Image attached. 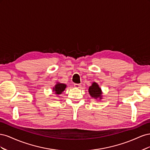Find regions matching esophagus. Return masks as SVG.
<instances>
[{
	"label": "esophagus",
	"instance_id": "34e87169",
	"mask_svg": "<svg viewBox=\"0 0 150 150\" xmlns=\"http://www.w3.org/2000/svg\"><path fill=\"white\" fill-rule=\"evenodd\" d=\"M74 86L75 88H80L81 86L80 84H74Z\"/></svg>",
	"mask_w": 150,
	"mask_h": 150
}]
</instances>
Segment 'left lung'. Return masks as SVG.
I'll return each mask as SVG.
<instances>
[{"label":"left lung","mask_w":150,"mask_h":150,"mask_svg":"<svg viewBox=\"0 0 150 150\" xmlns=\"http://www.w3.org/2000/svg\"><path fill=\"white\" fill-rule=\"evenodd\" d=\"M88 92L90 96L96 100H101L103 99V92L101 88L99 87L98 83L96 82H93L91 86H89ZM99 98V100L97 99Z\"/></svg>","instance_id":"8db88e82"}]
</instances>
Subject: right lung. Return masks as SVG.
I'll return each mask as SVG.
<instances>
[{"instance_id":"right-lung-1","label":"right lung","mask_w":150,"mask_h":150,"mask_svg":"<svg viewBox=\"0 0 150 150\" xmlns=\"http://www.w3.org/2000/svg\"><path fill=\"white\" fill-rule=\"evenodd\" d=\"M66 86H67L66 84L57 82L56 85L52 88V92H54V94L58 96V95L62 94V93L64 91L66 88Z\"/></svg>"}]
</instances>
